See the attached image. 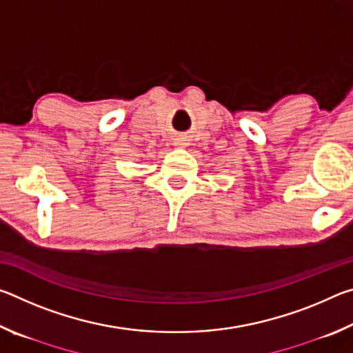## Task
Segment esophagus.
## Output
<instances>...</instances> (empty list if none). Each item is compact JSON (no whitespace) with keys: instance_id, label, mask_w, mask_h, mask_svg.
<instances>
[{"instance_id":"esophagus-1","label":"esophagus","mask_w":353,"mask_h":353,"mask_svg":"<svg viewBox=\"0 0 353 353\" xmlns=\"http://www.w3.org/2000/svg\"><path fill=\"white\" fill-rule=\"evenodd\" d=\"M174 145H176V146H179V148H183V146H187V140H183V139H176Z\"/></svg>"}]
</instances>
